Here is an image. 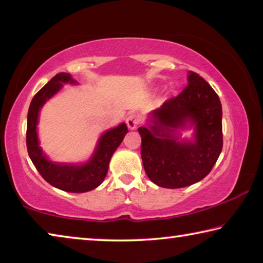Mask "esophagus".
Returning a JSON list of instances; mask_svg holds the SVG:
<instances>
[{
  "mask_svg": "<svg viewBox=\"0 0 263 263\" xmlns=\"http://www.w3.org/2000/svg\"><path fill=\"white\" fill-rule=\"evenodd\" d=\"M139 123H140V117L137 114H131L126 118V124L130 130H135V128H137L138 124Z\"/></svg>",
  "mask_w": 263,
  "mask_h": 263,
  "instance_id": "34e87169",
  "label": "esophagus"
}]
</instances>
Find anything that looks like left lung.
Here are the masks:
<instances>
[{"instance_id":"obj_1","label":"left lung","mask_w":263,"mask_h":263,"mask_svg":"<svg viewBox=\"0 0 263 263\" xmlns=\"http://www.w3.org/2000/svg\"><path fill=\"white\" fill-rule=\"evenodd\" d=\"M221 103L216 91L197 73L179 95L151 112L148 125L138 128L141 159L148 179L168 189L183 188L203 180L222 148ZM195 127L194 142H179L177 128Z\"/></svg>"}]
</instances>
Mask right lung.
I'll use <instances>...</instances> for the list:
<instances>
[{
  "label": "right lung",
  "mask_w": 263,
  "mask_h": 263,
  "mask_svg": "<svg viewBox=\"0 0 263 263\" xmlns=\"http://www.w3.org/2000/svg\"><path fill=\"white\" fill-rule=\"evenodd\" d=\"M77 83L70 74L59 73L51 79L31 101L26 125L28 153L43 179L51 185L68 193H86L99 186L108 173L110 159L127 133V126L122 123L106 131L100 138L92 157L83 164L55 163L48 160L39 147L37 136L38 116L45 102L62 88V83Z\"/></svg>",
  "instance_id": "add662e5"
}]
</instances>
